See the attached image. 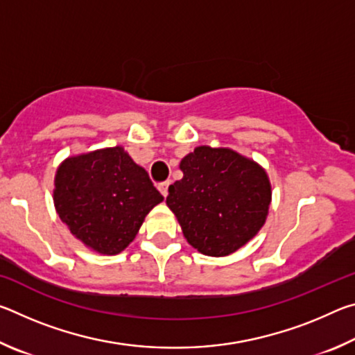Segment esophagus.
<instances>
[{"label": "esophagus", "instance_id": "34e87169", "mask_svg": "<svg viewBox=\"0 0 355 355\" xmlns=\"http://www.w3.org/2000/svg\"><path fill=\"white\" fill-rule=\"evenodd\" d=\"M169 186H171L169 180H167V182H163V183L158 184V189H159V192H161V194H163L164 197L167 196V192H169Z\"/></svg>", "mask_w": 355, "mask_h": 355}]
</instances>
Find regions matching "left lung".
Listing matches in <instances>:
<instances>
[{"label": "left lung", "instance_id": "8db88e82", "mask_svg": "<svg viewBox=\"0 0 355 355\" xmlns=\"http://www.w3.org/2000/svg\"><path fill=\"white\" fill-rule=\"evenodd\" d=\"M180 169L183 178L169 186L166 203L192 248L224 257L257 235L271 203L260 166L233 150L203 146L184 156Z\"/></svg>", "mask_w": 355, "mask_h": 355}]
</instances>
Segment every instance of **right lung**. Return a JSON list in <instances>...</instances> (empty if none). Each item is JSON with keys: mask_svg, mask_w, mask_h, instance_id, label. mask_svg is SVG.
I'll return each instance as SVG.
<instances>
[{"mask_svg": "<svg viewBox=\"0 0 355 355\" xmlns=\"http://www.w3.org/2000/svg\"><path fill=\"white\" fill-rule=\"evenodd\" d=\"M55 184L59 218L87 248L107 255L127 248L150 209L164 199L122 147L65 159Z\"/></svg>", "mask_w": 355, "mask_h": 355, "instance_id": "obj_1", "label": "right lung"}]
</instances>
